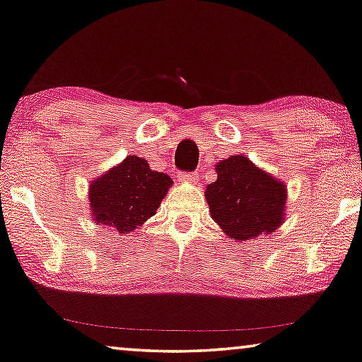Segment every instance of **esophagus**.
I'll use <instances>...</instances> for the list:
<instances>
[{
  "instance_id": "1",
  "label": "esophagus",
  "mask_w": 362,
  "mask_h": 362,
  "mask_svg": "<svg viewBox=\"0 0 362 362\" xmlns=\"http://www.w3.org/2000/svg\"><path fill=\"white\" fill-rule=\"evenodd\" d=\"M180 182L183 183H195L198 182V175L197 174H180Z\"/></svg>"
}]
</instances>
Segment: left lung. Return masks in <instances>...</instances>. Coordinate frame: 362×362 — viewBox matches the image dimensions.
<instances>
[{
    "label": "left lung",
    "mask_w": 362,
    "mask_h": 362,
    "mask_svg": "<svg viewBox=\"0 0 362 362\" xmlns=\"http://www.w3.org/2000/svg\"><path fill=\"white\" fill-rule=\"evenodd\" d=\"M216 180L205 190L210 215L226 236L249 241L267 236L285 221L287 185L249 157L236 154L215 165Z\"/></svg>",
    "instance_id": "1"
}]
</instances>
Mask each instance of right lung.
I'll return each instance as SVG.
<instances>
[{"label": "right lung", "mask_w": 362, "mask_h": 362, "mask_svg": "<svg viewBox=\"0 0 362 362\" xmlns=\"http://www.w3.org/2000/svg\"><path fill=\"white\" fill-rule=\"evenodd\" d=\"M174 182L142 157L128 156L90 182V215L96 225L129 234L156 215Z\"/></svg>", "instance_id": "add662e5"}]
</instances>
